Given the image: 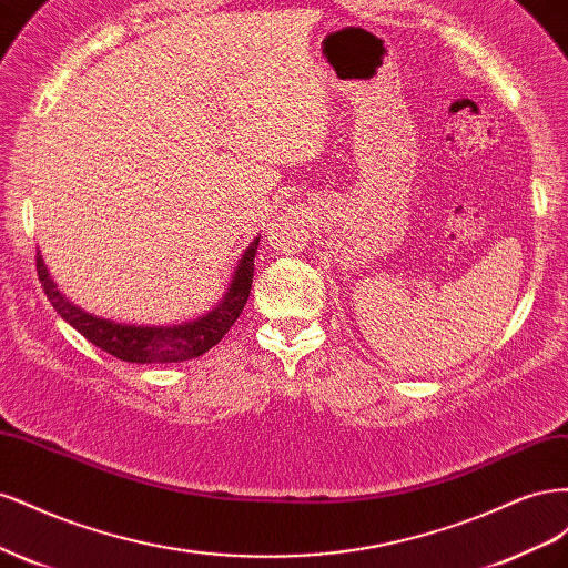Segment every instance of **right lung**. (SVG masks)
Returning <instances> with one entry per match:
<instances>
[{
	"label": "right lung",
	"mask_w": 568,
	"mask_h": 568,
	"mask_svg": "<svg viewBox=\"0 0 568 568\" xmlns=\"http://www.w3.org/2000/svg\"><path fill=\"white\" fill-rule=\"evenodd\" d=\"M261 239H253V244L244 251L242 261L236 265L232 284L225 298L209 315H203L194 322L175 324V326H132V324H115L111 320H99L90 313L80 311L71 301H65L57 284L49 280L42 255L38 253V277L42 282L49 303L57 307V313L75 329L92 341L97 348L104 353L125 359V363H184V359L199 357L209 353L215 343L225 336L236 317L242 315L244 305L251 294L253 284V261Z\"/></svg>",
	"instance_id": "right-lung-1"
}]
</instances>
